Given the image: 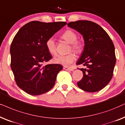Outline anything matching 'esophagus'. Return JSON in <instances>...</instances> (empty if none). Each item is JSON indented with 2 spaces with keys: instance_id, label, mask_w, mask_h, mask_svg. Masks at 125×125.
<instances>
[{
  "instance_id": "34e87169",
  "label": "esophagus",
  "mask_w": 125,
  "mask_h": 125,
  "mask_svg": "<svg viewBox=\"0 0 125 125\" xmlns=\"http://www.w3.org/2000/svg\"><path fill=\"white\" fill-rule=\"evenodd\" d=\"M64 69L65 70H66V71H73V69L72 68H69V67H66V66H64Z\"/></svg>"
}]
</instances>
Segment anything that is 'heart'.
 Listing matches in <instances>:
<instances>
[{"label":"heart","instance_id":"obj_1","mask_svg":"<svg viewBox=\"0 0 125 125\" xmlns=\"http://www.w3.org/2000/svg\"><path fill=\"white\" fill-rule=\"evenodd\" d=\"M61 38L64 39L67 42L71 43V51L74 52L76 53L82 52L83 45L82 42L77 40V35L75 32L72 30H66L61 35ZM46 46L51 54H55L56 53V45L54 38L51 37L47 40L46 42ZM76 57L73 53H71L67 55L62 56L57 55L53 59L54 62L57 64L62 65L63 66H66L72 64L75 60Z\"/></svg>","mask_w":125,"mask_h":125}]
</instances>
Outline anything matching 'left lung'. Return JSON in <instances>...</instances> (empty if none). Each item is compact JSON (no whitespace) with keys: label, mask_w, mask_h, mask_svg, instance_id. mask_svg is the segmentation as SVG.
I'll use <instances>...</instances> for the list:
<instances>
[{"label":"left lung","mask_w":125,"mask_h":125,"mask_svg":"<svg viewBox=\"0 0 125 125\" xmlns=\"http://www.w3.org/2000/svg\"><path fill=\"white\" fill-rule=\"evenodd\" d=\"M68 26L79 32L84 40L83 52L76 65L86 68L80 69L83 77L77 85L87 92L99 91L112 79L116 62L114 43L106 31L95 22L77 21Z\"/></svg>","instance_id":"obj_1"}]
</instances>
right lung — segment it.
Instances as JSON below:
<instances>
[{
    "instance_id": "obj_1",
    "label": "right lung",
    "mask_w": 125,
    "mask_h": 125,
    "mask_svg": "<svg viewBox=\"0 0 125 125\" xmlns=\"http://www.w3.org/2000/svg\"><path fill=\"white\" fill-rule=\"evenodd\" d=\"M65 25V22L32 21L21 27L13 39L11 68L17 85L28 94H43L54 86L62 65H42L52 57L46 42Z\"/></svg>"
}]
</instances>
